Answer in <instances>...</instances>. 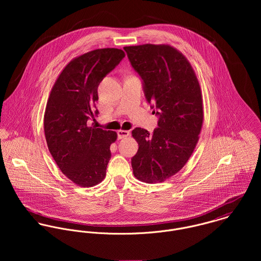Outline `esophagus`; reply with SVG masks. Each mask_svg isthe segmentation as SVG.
I'll list each match as a JSON object with an SVG mask.
<instances>
[{
	"label": "esophagus",
	"instance_id": "obj_1",
	"mask_svg": "<svg viewBox=\"0 0 261 261\" xmlns=\"http://www.w3.org/2000/svg\"><path fill=\"white\" fill-rule=\"evenodd\" d=\"M129 136V132L128 130H118L117 132V138L118 140H121V139H125Z\"/></svg>",
	"mask_w": 261,
	"mask_h": 261
}]
</instances>
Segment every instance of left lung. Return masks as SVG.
I'll return each instance as SVG.
<instances>
[{
	"label": "left lung",
	"instance_id": "1",
	"mask_svg": "<svg viewBox=\"0 0 261 261\" xmlns=\"http://www.w3.org/2000/svg\"><path fill=\"white\" fill-rule=\"evenodd\" d=\"M123 49L159 118L152 134L141 127L132 133L139 143L132 158L134 175L149 184L163 182L185 166L198 143L203 123L200 85L186 57L169 45Z\"/></svg>",
	"mask_w": 261,
	"mask_h": 261
}]
</instances>
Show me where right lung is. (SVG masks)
<instances>
[{
  "instance_id": "add662e5",
  "label": "right lung",
  "mask_w": 261,
  "mask_h": 261,
  "mask_svg": "<svg viewBox=\"0 0 261 261\" xmlns=\"http://www.w3.org/2000/svg\"><path fill=\"white\" fill-rule=\"evenodd\" d=\"M116 48L96 49L70 61L57 78L44 115L47 146L61 172L76 185L95 186L107 174L116 133L88 126L99 112L97 88L123 59Z\"/></svg>"
}]
</instances>
